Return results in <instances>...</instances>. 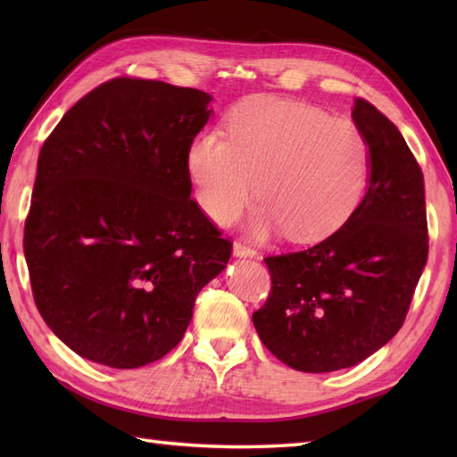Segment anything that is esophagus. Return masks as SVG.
Listing matches in <instances>:
<instances>
[{"label":"esophagus","instance_id":"obj_1","mask_svg":"<svg viewBox=\"0 0 457 457\" xmlns=\"http://www.w3.org/2000/svg\"><path fill=\"white\" fill-rule=\"evenodd\" d=\"M234 255L236 257H253L255 255V249L245 245V244H241V241H236V244H234Z\"/></svg>","mask_w":457,"mask_h":457}]
</instances>
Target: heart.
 <instances>
[{
    "label": "heart",
    "mask_w": 457,
    "mask_h": 457,
    "mask_svg": "<svg viewBox=\"0 0 457 457\" xmlns=\"http://www.w3.org/2000/svg\"><path fill=\"white\" fill-rule=\"evenodd\" d=\"M188 170L202 210L218 226L234 223L255 196L259 237L285 229L295 241L336 231L357 206L369 172V143L352 120L273 96L229 113L228 137L198 135Z\"/></svg>",
    "instance_id": "heart-1"
}]
</instances>
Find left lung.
<instances>
[{"mask_svg":"<svg viewBox=\"0 0 457 457\" xmlns=\"http://www.w3.org/2000/svg\"><path fill=\"white\" fill-rule=\"evenodd\" d=\"M369 143V187L336 234L269 255L267 303L253 312L261 342L304 373L353 367L399 332L428 259L424 177L396 125L357 98Z\"/></svg>","mask_w":457,"mask_h":457,"instance_id":"1","label":"left lung"}]
</instances>
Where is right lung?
Wrapping results in <instances>:
<instances>
[{"label":"right lung","mask_w":457,"mask_h":457,"mask_svg":"<svg viewBox=\"0 0 457 457\" xmlns=\"http://www.w3.org/2000/svg\"><path fill=\"white\" fill-rule=\"evenodd\" d=\"M210 94L120 76L76 102L38 153L23 249L35 304L90 361L167 355L231 257L190 198L188 151Z\"/></svg>","instance_id":"right-lung-1"}]
</instances>
